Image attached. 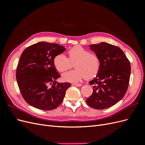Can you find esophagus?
<instances>
[{"mask_svg":"<svg viewBox=\"0 0 145 145\" xmlns=\"http://www.w3.org/2000/svg\"><path fill=\"white\" fill-rule=\"evenodd\" d=\"M73 85L79 87V86H81L82 85L81 84V83H73Z\"/></svg>","mask_w":145,"mask_h":145,"instance_id":"34e87169","label":"esophagus"}]
</instances>
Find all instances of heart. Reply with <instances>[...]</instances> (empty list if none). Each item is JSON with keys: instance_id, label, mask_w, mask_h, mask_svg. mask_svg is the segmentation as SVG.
<instances>
[{"instance_id": "b5f03b06", "label": "heart", "mask_w": 145, "mask_h": 145, "mask_svg": "<svg viewBox=\"0 0 145 145\" xmlns=\"http://www.w3.org/2000/svg\"><path fill=\"white\" fill-rule=\"evenodd\" d=\"M67 54L68 57L63 54H59L53 59L56 69L60 72L67 71L74 64L75 69L62 74L64 81L76 83L84 78L91 79L97 75L101 62L97 54L90 52L80 45L71 48Z\"/></svg>"}]
</instances>
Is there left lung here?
Segmentation results:
<instances>
[{"label":"left lung","instance_id":"left-lung-1","mask_svg":"<svg viewBox=\"0 0 145 145\" xmlns=\"http://www.w3.org/2000/svg\"><path fill=\"white\" fill-rule=\"evenodd\" d=\"M100 59V71L93 80V93L86 103L96 109H103L116 104L128 90L131 64L119 47L102 42L89 46Z\"/></svg>","mask_w":145,"mask_h":145}]
</instances>
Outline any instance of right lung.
Here are the masks:
<instances>
[{
  "label": "right lung",
  "mask_w": 145,
  "mask_h": 145,
  "mask_svg": "<svg viewBox=\"0 0 145 145\" xmlns=\"http://www.w3.org/2000/svg\"><path fill=\"white\" fill-rule=\"evenodd\" d=\"M65 50L57 43L41 42L27 47L22 53L16 79L22 96L31 106L50 111L62 102L71 84L56 81L60 76L53 59Z\"/></svg>",
  "instance_id": "add662e5"
}]
</instances>
